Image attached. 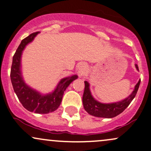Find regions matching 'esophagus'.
<instances>
[{
  "label": "esophagus",
  "mask_w": 151,
  "mask_h": 151,
  "mask_svg": "<svg viewBox=\"0 0 151 151\" xmlns=\"http://www.w3.org/2000/svg\"><path fill=\"white\" fill-rule=\"evenodd\" d=\"M84 70H85L84 67L83 66L80 67L78 69V76L80 78H81L83 76V74H84Z\"/></svg>",
  "instance_id": "esophagus-1"
}]
</instances>
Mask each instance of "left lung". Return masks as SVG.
<instances>
[{"label": "left lung", "mask_w": 151, "mask_h": 151, "mask_svg": "<svg viewBox=\"0 0 151 151\" xmlns=\"http://www.w3.org/2000/svg\"><path fill=\"white\" fill-rule=\"evenodd\" d=\"M136 69L139 70V66L135 65ZM85 89L83 95V104L88 114L97 117L113 118L123 112L124 110L130 104L132 101L135 97L138 90H139L141 80L136 85L134 90L127 98L122 101L114 103L103 104L97 102L92 96L90 90V85L88 82L85 81Z\"/></svg>", "instance_id": "8db88e82"}]
</instances>
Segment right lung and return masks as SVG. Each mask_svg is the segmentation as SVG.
<instances>
[{"label": "right lung", "instance_id": "1", "mask_svg": "<svg viewBox=\"0 0 151 151\" xmlns=\"http://www.w3.org/2000/svg\"><path fill=\"white\" fill-rule=\"evenodd\" d=\"M38 33L39 32H34L22 40L12 58L10 79L14 91L23 107L32 112L47 114L58 109L65 89L70 83L77 78L78 76L74 75L63 78L53 93L45 95H41L25 84L20 70L21 55L25 46L31 42Z\"/></svg>", "mask_w": 151, "mask_h": 151}]
</instances>
